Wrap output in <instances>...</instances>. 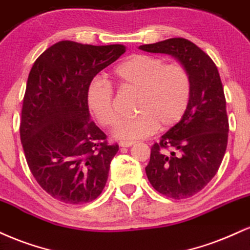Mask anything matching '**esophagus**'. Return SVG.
Listing matches in <instances>:
<instances>
[{
    "instance_id": "1",
    "label": "esophagus",
    "mask_w": 250,
    "mask_h": 250,
    "mask_svg": "<svg viewBox=\"0 0 250 250\" xmlns=\"http://www.w3.org/2000/svg\"><path fill=\"white\" fill-rule=\"evenodd\" d=\"M132 145H134V142H120L119 143L120 147H131Z\"/></svg>"
}]
</instances>
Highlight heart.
<instances>
[{
    "mask_svg": "<svg viewBox=\"0 0 250 250\" xmlns=\"http://www.w3.org/2000/svg\"><path fill=\"white\" fill-rule=\"evenodd\" d=\"M113 76L124 89L137 91L136 117L120 122L114 131L119 139H143L159 128L168 130L181 122L188 108L192 81L180 63H168L158 56L137 54L116 66ZM87 108L104 127L118 122L113 92L108 84L92 82L86 92Z\"/></svg>",
    "mask_w": 250,
    "mask_h": 250,
    "instance_id": "b5f03b06",
    "label": "heart"
}]
</instances>
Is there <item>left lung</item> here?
<instances>
[{
	"instance_id": "left-lung-1",
	"label": "left lung",
	"mask_w": 250,
	"mask_h": 250,
	"mask_svg": "<svg viewBox=\"0 0 250 250\" xmlns=\"http://www.w3.org/2000/svg\"><path fill=\"white\" fill-rule=\"evenodd\" d=\"M140 50L177 58L192 81L190 102L181 122L151 148L145 171L155 190L167 198H190L218 172L227 148L226 98L218 67L206 52L185 38L144 44Z\"/></svg>"
}]
</instances>
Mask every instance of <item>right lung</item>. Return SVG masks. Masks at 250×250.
<instances>
[{
	"mask_svg": "<svg viewBox=\"0 0 250 250\" xmlns=\"http://www.w3.org/2000/svg\"><path fill=\"white\" fill-rule=\"evenodd\" d=\"M126 51L123 44L90 45L61 41L32 65L20 136L29 168L52 198L71 205L93 201L104 189L118 152L90 120L87 87Z\"/></svg>",
	"mask_w": 250,
	"mask_h": 250,
	"instance_id": "right-lung-1",
	"label": "right lung"
}]
</instances>
